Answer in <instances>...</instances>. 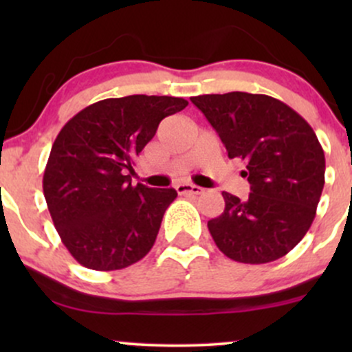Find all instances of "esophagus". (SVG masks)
<instances>
[{
    "label": "esophagus",
    "mask_w": 352,
    "mask_h": 352,
    "mask_svg": "<svg viewBox=\"0 0 352 352\" xmlns=\"http://www.w3.org/2000/svg\"><path fill=\"white\" fill-rule=\"evenodd\" d=\"M177 192H179V195H200L201 192H204V188L197 187V185H192V184H179L175 187Z\"/></svg>",
    "instance_id": "obj_1"
}]
</instances>
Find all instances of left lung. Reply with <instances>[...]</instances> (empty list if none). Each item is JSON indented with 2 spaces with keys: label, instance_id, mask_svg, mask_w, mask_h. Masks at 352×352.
Returning a JSON list of instances; mask_svg holds the SVG:
<instances>
[{
  "label": "left lung",
  "instance_id": "8db88e82",
  "mask_svg": "<svg viewBox=\"0 0 352 352\" xmlns=\"http://www.w3.org/2000/svg\"><path fill=\"white\" fill-rule=\"evenodd\" d=\"M227 147L245 162L250 195L223 192L225 210L208 221L218 250L238 263L285 256L306 235L324 187L326 160L316 134L281 100L227 92L190 98Z\"/></svg>",
  "mask_w": 352,
  "mask_h": 352
}]
</instances>
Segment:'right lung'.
I'll return each mask as SVG.
<instances>
[{"mask_svg":"<svg viewBox=\"0 0 352 352\" xmlns=\"http://www.w3.org/2000/svg\"><path fill=\"white\" fill-rule=\"evenodd\" d=\"M188 106L170 96L104 99L78 112L52 144L43 177L44 199L60 241L78 263L114 272L151 252L173 188L135 187V157L164 117Z\"/></svg>","mask_w":352,"mask_h":352,"instance_id":"add662e5","label":"right lung"}]
</instances>
